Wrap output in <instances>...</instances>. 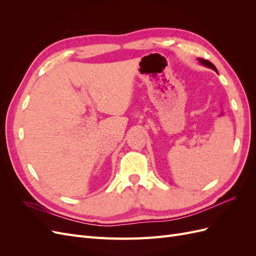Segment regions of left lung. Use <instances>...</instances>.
Masks as SVG:
<instances>
[{"instance_id": "obj_1", "label": "left lung", "mask_w": 256, "mask_h": 256, "mask_svg": "<svg viewBox=\"0 0 256 256\" xmlns=\"http://www.w3.org/2000/svg\"><path fill=\"white\" fill-rule=\"evenodd\" d=\"M198 60L200 62V63H202L203 65H205V66H207V67H210V68H212L214 70H216V66L212 64V63H210V62L209 60H203V58H198Z\"/></svg>"}]
</instances>
